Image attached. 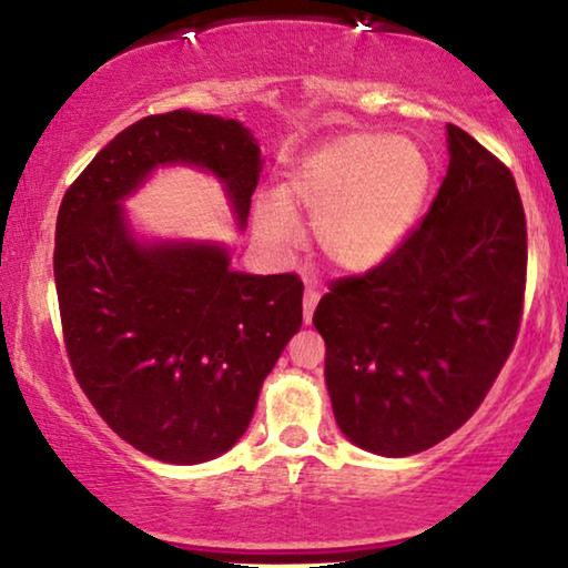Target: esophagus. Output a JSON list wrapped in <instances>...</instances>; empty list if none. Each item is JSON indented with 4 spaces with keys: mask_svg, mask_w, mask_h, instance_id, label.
<instances>
[{
    "mask_svg": "<svg viewBox=\"0 0 568 568\" xmlns=\"http://www.w3.org/2000/svg\"><path fill=\"white\" fill-rule=\"evenodd\" d=\"M317 302H321V292H317L315 286H307L305 300H302V315H305V323L313 321V313H315Z\"/></svg>",
    "mask_w": 568,
    "mask_h": 568,
    "instance_id": "34e87169",
    "label": "esophagus"
}]
</instances>
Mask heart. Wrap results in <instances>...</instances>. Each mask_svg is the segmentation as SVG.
Listing matches in <instances>:
<instances>
[{
    "label": "heart",
    "mask_w": 568,
    "mask_h": 568,
    "mask_svg": "<svg viewBox=\"0 0 568 568\" xmlns=\"http://www.w3.org/2000/svg\"><path fill=\"white\" fill-rule=\"evenodd\" d=\"M432 185L424 150L387 134H344L307 154L278 196L255 204V227L278 253L300 243L307 214L325 261L364 274L398 251Z\"/></svg>",
    "instance_id": "b5f03b06"
}]
</instances>
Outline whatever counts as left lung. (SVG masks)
Returning <instances> with one entry per match:
<instances>
[{
    "instance_id": "1",
    "label": "left lung",
    "mask_w": 568,
    "mask_h": 568,
    "mask_svg": "<svg viewBox=\"0 0 568 568\" xmlns=\"http://www.w3.org/2000/svg\"><path fill=\"white\" fill-rule=\"evenodd\" d=\"M447 150L422 224L379 266L336 278L313 315L336 424L385 457L424 453L460 429L523 321L527 224L515 178L453 123Z\"/></svg>"
}]
</instances>
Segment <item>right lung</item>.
Instances as JSON below:
<instances>
[{
  "label": "right lung",
  "instance_id": "right-lung-1",
  "mask_svg": "<svg viewBox=\"0 0 568 568\" xmlns=\"http://www.w3.org/2000/svg\"><path fill=\"white\" fill-rule=\"evenodd\" d=\"M160 165L220 178L245 227L261 173L251 131L193 111L146 115L61 199L53 278L69 362L103 422L154 460L196 465L245 434L302 325V282L232 271L216 243H139L121 201Z\"/></svg>",
  "mask_w": 568,
  "mask_h": 568
}]
</instances>
